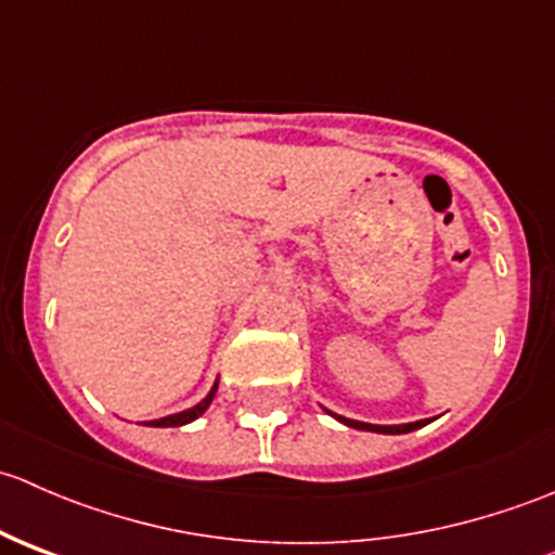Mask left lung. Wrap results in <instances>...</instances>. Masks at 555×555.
I'll list each match as a JSON object with an SVG mask.
<instances>
[{
	"instance_id": "1",
	"label": "left lung",
	"mask_w": 555,
	"mask_h": 555,
	"mask_svg": "<svg viewBox=\"0 0 555 555\" xmlns=\"http://www.w3.org/2000/svg\"><path fill=\"white\" fill-rule=\"evenodd\" d=\"M335 416V413H333ZM338 422L349 424L354 429H367V433H384V435H402V433H413V429L424 427V422H413V424H397V427H378V424H365V422H354V418H344V416H335Z\"/></svg>"
}]
</instances>
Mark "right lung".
Here are the masks:
<instances>
[{
    "instance_id": "add662e5",
    "label": "right lung",
    "mask_w": 555,
    "mask_h": 555,
    "mask_svg": "<svg viewBox=\"0 0 555 555\" xmlns=\"http://www.w3.org/2000/svg\"><path fill=\"white\" fill-rule=\"evenodd\" d=\"M215 391H217V384L211 386V391L204 397V400L198 402V405L188 408V411H182V413H173V416L155 418V422H150V424H153V427H182V424H190V422H193V418H198L201 413L206 411V408H209V402L215 400Z\"/></svg>"
}]
</instances>
